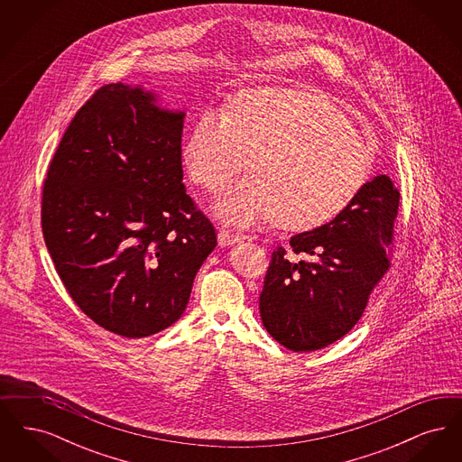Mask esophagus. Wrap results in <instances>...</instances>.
I'll return each instance as SVG.
<instances>
[{"label": "esophagus", "instance_id": "esophagus-1", "mask_svg": "<svg viewBox=\"0 0 462 462\" xmlns=\"http://www.w3.org/2000/svg\"><path fill=\"white\" fill-rule=\"evenodd\" d=\"M242 239H244L242 236L232 234V232H228V230H223V228H221L220 232H218V244H220L221 247L232 245V244H237V242H241Z\"/></svg>", "mask_w": 462, "mask_h": 462}]
</instances>
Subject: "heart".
<instances>
[{
  "mask_svg": "<svg viewBox=\"0 0 462 462\" xmlns=\"http://www.w3.org/2000/svg\"><path fill=\"white\" fill-rule=\"evenodd\" d=\"M247 161L251 175L213 204L223 223L272 220L311 230L339 217L369 181L373 151L326 98L292 88H254L228 109L204 107L183 143L190 178L217 190Z\"/></svg>",
  "mask_w": 462,
  "mask_h": 462,
  "instance_id": "b5f03b06",
  "label": "heart"
}]
</instances>
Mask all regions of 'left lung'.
Masks as SVG:
<instances>
[{
	"instance_id": "left-lung-1",
	"label": "left lung",
	"mask_w": 462,
	"mask_h": 462,
	"mask_svg": "<svg viewBox=\"0 0 462 462\" xmlns=\"http://www.w3.org/2000/svg\"><path fill=\"white\" fill-rule=\"evenodd\" d=\"M400 192L390 176H374L334 220L291 237L272 254L260 294L268 334L292 352H313L341 339L364 313L388 270Z\"/></svg>"
}]
</instances>
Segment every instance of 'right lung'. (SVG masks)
<instances>
[{
  "instance_id": "obj_1",
  "label": "right lung",
  "mask_w": 462,
  "mask_h": 462,
  "mask_svg": "<svg viewBox=\"0 0 462 462\" xmlns=\"http://www.w3.org/2000/svg\"><path fill=\"white\" fill-rule=\"evenodd\" d=\"M185 110L142 85L97 89L64 133L44 180V242L93 322L147 337L185 311L217 234L183 185Z\"/></svg>"
}]
</instances>
